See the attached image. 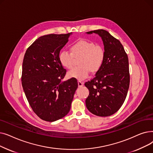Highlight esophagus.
<instances>
[{"label":"esophagus","instance_id":"34e87169","mask_svg":"<svg viewBox=\"0 0 153 153\" xmlns=\"http://www.w3.org/2000/svg\"><path fill=\"white\" fill-rule=\"evenodd\" d=\"M78 85H79V87H82V86L84 85V82L79 81H78Z\"/></svg>","mask_w":153,"mask_h":153}]
</instances>
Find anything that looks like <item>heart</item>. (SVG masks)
<instances>
[{
	"instance_id": "1",
	"label": "heart",
	"mask_w": 153,
	"mask_h": 153,
	"mask_svg": "<svg viewBox=\"0 0 153 153\" xmlns=\"http://www.w3.org/2000/svg\"><path fill=\"white\" fill-rule=\"evenodd\" d=\"M71 53L62 50L59 54L61 64L67 69H71L74 64V58L81 57L79 61L80 66L70 70L68 77L83 81L89 76L91 70L96 72L100 70L105 59V51L103 48L96 45L89 40L81 39L74 43L71 47Z\"/></svg>"
}]
</instances>
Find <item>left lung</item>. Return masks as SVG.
I'll return each instance as SVG.
<instances>
[{
	"label": "left lung",
	"instance_id": "8db88e82",
	"mask_svg": "<svg viewBox=\"0 0 153 153\" xmlns=\"http://www.w3.org/2000/svg\"><path fill=\"white\" fill-rule=\"evenodd\" d=\"M87 33L101 36L105 59L95 77L85 83L89 91L86 107L95 115L108 117L122 106L127 95L130 85L128 58L122 43L107 31L97 30Z\"/></svg>",
	"mask_w": 153,
	"mask_h": 153
}]
</instances>
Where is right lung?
<instances>
[{
  "label": "right lung",
  "instance_id": "right-lung-1",
  "mask_svg": "<svg viewBox=\"0 0 153 153\" xmlns=\"http://www.w3.org/2000/svg\"><path fill=\"white\" fill-rule=\"evenodd\" d=\"M71 33L39 37L24 56L22 84L31 108L46 122L66 116L78 87L77 79L61 82L66 70L59 60L60 50L69 41Z\"/></svg>",
  "mask_w": 153,
  "mask_h": 153
}]
</instances>
